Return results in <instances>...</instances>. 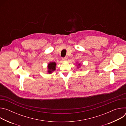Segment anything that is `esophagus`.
<instances>
[{
	"instance_id": "esophagus-1",
	"label": "esophagus",
	"mask_w": 126,
	"mask_h": 126,
	"mask_svg": "<svg viewBox=\"0 0 126 126\" xmlns=\"http://www.w3.org/2000/svg\"><path fill=\"white\" fill-rule=\"evenodd\" d=\"M67 58L66 57H64V58H62V60L64 61H65L67 60Z\"/></svg>"
}]
</instances>
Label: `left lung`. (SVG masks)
<instances>
[{
    "label": "left lung",
    "instance_id": "8db88e82",
    "mask_svg": "<svg viewBox=\"0 0 126 126\" xmlns=\"http://www.w3.org/2000/svg\"><path fill=\"white\" fill-rule=\"evenodd\" d=\"M79 65H80V64H79Z\"/></svg>",
    "mask_w": 126,
    "mask_h": 126
}]
</instances>
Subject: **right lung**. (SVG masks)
Masks as SVG:
<instances>
[{
  "label": "right lung",
  "mask_w": 126,
  "mask_h": 126,
  "mask_svg": "<svg viewBox=\"0 0 126 126\" xmlns=\"http://www.w3.org/2000/svg\"><path fill=\"white\" fill-rule=\"evenodd\" d=\"M55 66H56L55 62H51L48 65V72L49 74L51 73L53 71H54L55 70Z\"/></svg>",
  "instance_id": "right-lung-1"
}]
</instances>
